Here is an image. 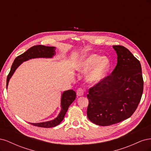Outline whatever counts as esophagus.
<instances>
[{"instance_id":"1","label":"esophagus","mask_w":151,"mask_h":151,"mask_svg":"<svg viewBox=\"0 0 151 151\" xmlns=\"http://www.w3.org/2000/svg\"><path fill=\"white\" fill-rule=\"evenodd\" d=\"M84 94V90L82 88H79L77 91V95L78 96H82Z\"/></svg>"}]
</instances>
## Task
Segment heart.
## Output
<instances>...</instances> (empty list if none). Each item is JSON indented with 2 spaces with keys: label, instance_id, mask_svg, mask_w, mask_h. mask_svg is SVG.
I'll return each instance as SVG.
<instances>
[{
  "label": "heart",
  "instance_id": "heart-1",
  "mask_svg": "<svg viewBox=\"0 0 151 151\" xmlns=\"http://www.w3.org/2000/svg\"><path fill=\"white\" fill-rule=\"evenodd\" d=\"M110 65L108 58L102 57L96 54H91L83 57L78 62L76 69L84 73L89 72L86 79L91 83H98L101 81L106 76Z\"/></svg>",
  "mask_w": 151,
  "mask_h": 151
}]
</instances>
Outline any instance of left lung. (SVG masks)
<instances>
[{
	"label": "left lung",
	"instance_id": "left-lung-1",
	"mask_svg": "<svg viewBox=\"0 0 151 151\" xmlns=\"http://www.w3.org/2000/svg\"><path fill=\"white\" fill-rule=\"evenodd\" d=\"M113 48L117 64L111 75L89 90L87 97L89 120L100 126H108L132 116L142 98L144 81L140 62L120 45Z\"/></svg>",
	"mask_w": 151,
	"mask_h": 151
}]
</instances>
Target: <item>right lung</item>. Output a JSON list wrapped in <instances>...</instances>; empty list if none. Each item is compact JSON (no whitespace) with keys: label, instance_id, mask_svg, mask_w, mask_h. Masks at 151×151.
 <instances>
[{"label":"right lung","instance_id":"obj_1","mask_svg":"<svg viewBox=\"0 0 151 151\" xmlns=\"http://www.w3.org/2000/svg\"><path fill=\"white\" fill-rule=\"evenodd\" d=\"M55 55V47H46L44 45H35L31 47L26 52L17 57L14 61L11 68L9 74L7 77V88L10 79L15 72L17 68L19 67L23 62L29 60V59L36 58H51ZM76 98V93L72 89L63 91L61 97V110L58 115L52 120H50L41 123H29L30 124L40 127L50 128L58 125L64 118L67 111L68 106L74 101Z\"/></svg>","mask_w":151,"mask_h":151}]
</instances>
